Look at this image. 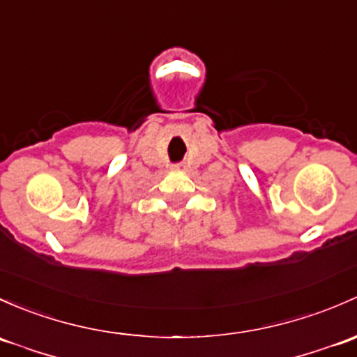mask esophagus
<instances>
[{
	"instance_id": "34e87169",
	"label": "esophagus",
	"mask_w": 357,
	"mask_h": 357,
	"mask_svg": "<svg viewBox=\"0 0 357 357\" xmlns=\"http://www.w3.org/2000/svg\"><path fill=\"white\" fill-rule=\"evenodd\" d=\"M186 166L183 162H178V164H174V166H172V169H174V171H183V169H185Z\"/></svg>"
}]
</instances>
